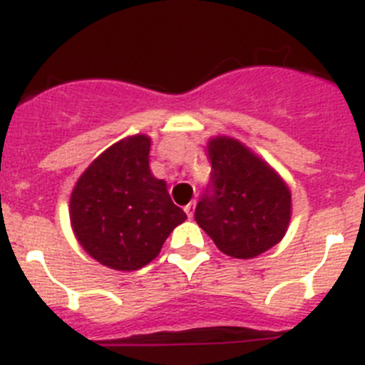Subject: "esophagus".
<instances>
[{
    "mask_svg": "<svg viewBox=\"0 0 365 365\" xmlns=\"http://www.w3.org/2000/svg\"><path fill=\"white\" fill-rule=\"evenodd\" d=\"M185 213H187V217L192 218V213H195V202H191V204L185 205Z\"/></svg>",
    "mask_w": 365,
    "mask_h": 365,
    "instance_id": "34e87169",
    "label": "esophagus"
}]
</instances>
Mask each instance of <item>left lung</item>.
I'll use <instances>...</instances> for the list:
<instances>
[{
  "mask_svg": "<svg viewBox=\"0 0 365 365\" xmlns=\"http://www.w3.org/2000/svg\"><path fill=\"white\" fill-rule=\"evenodd\" d=\"M211 178L195 220L222 253L252 259L283 239L290 191L270 165L231 138L209 141Z\"/></svg>",
  "mask_w": 365,
  "mask_h": 365,
  "instance_id": "8db88e82",
  "label": "left lung"
}]
</instances>
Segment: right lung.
Returning a JSON list of instances; mask_svg holds the SVG:
<instances>
[{
  "instance_id": "right-lung-1",
  "label": "right lung",
  "mask_w": 365,
  "mask_h": 365,
  "mask_svg": "<svg viewBox=\"0 0 365 365\" xmlns=\"http://www.w3.org/2000/svg\"><path fill=\"white\" fill-rule=\"evenodd\" d=\"M148 152L147 135L123 139L104 150L73 189V231L95 261L113 270L143 268L187 218L163 180L152 176Z\"/></svg>"
}]
</instances>
